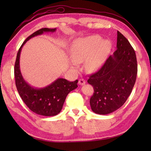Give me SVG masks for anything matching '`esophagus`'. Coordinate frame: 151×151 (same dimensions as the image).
I'll return each instance as SVG.
<instances>
[{
    "label": "esophagus",
    "instance_id": "34e87169",
    "mask_svg": "<svg viewBox=\"0 0 151 151\" xmlns=\"http://www.w3.org/2000/svg\"><path fill=\"white\" fill-rule=\"evenodd\" d=\"M78 84H79V85H81V86L84 85L86 84V81H85L84 79H83V78L80 79L79 81H78Z\"/></svg>",
    "mask_w": 151,
    "mask_h": 151
}]
</instances>
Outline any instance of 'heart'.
I'll return each instance as SVG.
<instances>
[{"label": "heart", "instance_id": "heart-1", "mask_svg": "<svg viewBox=\"0 0 151 151\" xmlns=\"http://www.w3.org/2000/svg\"><path fill=\"white\" fill-rule=\"evenodd\" d=\"M111 49L109 40H102L98 36L81 38L76 41L70 51L71 68L77 70L78 63L84 62V68L92 72L102 66Z\"/></svg>", "mask_w": 151, "mask_h": 151}]
</instances>
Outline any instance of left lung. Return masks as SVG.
Masks as SVG:
<instances>
[{"label": "left lung", "instance_id": "8db88e82", "mask_svg": "<svg viewBox=\"0 0 151 151\" xmlns=\"http://www.w3.org/2000/svg\"><path fill=\"white\" fill-rule=\"evenodd\" d=\"M137 72L135 51L127 38L117 31V50L88 81L94 89L89 101L92 111L106 115L121 107L132 91Z\"/></svg>", "mask_w": 151, "mask_h": 151}]
</instances>
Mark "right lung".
I'll list each match as a JSON object with an SVG mask.
<instances>
[{
    "label": "right lung",
    "mask_w": 151,
    "mask_h": 151,
    "mask_svg": "<svg viewBox=\"0 0 151 151\" xmlns=\"http://www.w3.org/2000/svg\"><path fill=\"white\" fill-rule=\"evenodd\" d=\"M56 30V28H41L28 37L19 49L14 67L15 85L22 100L30 110L44 116H54L60 113L67 95L78 87V80L70 82L60 78L45 88H34L26 82L22 77L19 60L22 48L27 41L45 32H54Z\"/></svg>",
    "instance_id": "right-lung-1"
}]
</instances>
